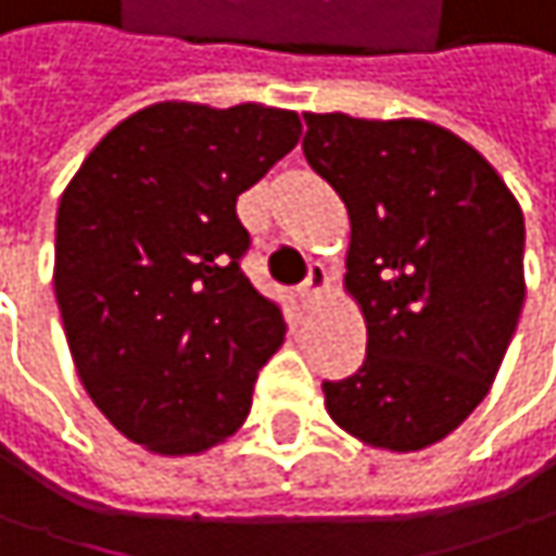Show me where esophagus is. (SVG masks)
Here are the masks:
<instances>
[{
  "label": "esophagus",
  "mask_w": 556,
  "mask_h": 556,
  "mask_svg": "<svg viewBox=\"0 0 556 556\" xmlns=\"http://www.w3.org/2000/svg\"><path fill=\"white\" fill-rule=\"evenodd\" d=\"M330 279L328 270L321 267V264H312V270H308V279H305V286L299 289V295H302V302H305V308H312L325 292H328Z\"/></svg>",
  "instance_id": "esophagus-1"
}]
</instances>
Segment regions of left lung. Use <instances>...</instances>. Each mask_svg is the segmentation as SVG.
Masks as SVG:
<instances>
[{"label": "left lung", "mask_w": 556, "mask_h": 556, "mask_svg": "<svg viewBox=\"0 0 556 556\" xmlns=\"http://www.w3.org/2000/svg\"><path fill=\"white\" fill-rule=\"evenodd\" d=\"M302 117L305 159L350 216L343 289L366 321V359L356 376L325 381V407L363 445L420 452L486 397L516 333L522 206L439 124Z\"/></svg>", "instance_id": "obj_1"}]
</instances>
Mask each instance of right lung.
Listing matches in <instances>:
<instances>
[{
    "instance_id": "1",
    "label": "right lung",
    "mask_w": 556,
    "mask_h": 556,
    "mask_svg": "<svg viewBox=\"0 0 556 556\" xmlns=\"http://www.w3.org/2000/svg\"><path fill=\"white\" fill-rule=\"evenodd\" d=\"M295 111L159 101L111 129L63 190L53 286L81 388L152 455H203L251 410L286 337L238 261V197L295 149Z\"/></svg>"
}]
</instances>
